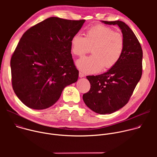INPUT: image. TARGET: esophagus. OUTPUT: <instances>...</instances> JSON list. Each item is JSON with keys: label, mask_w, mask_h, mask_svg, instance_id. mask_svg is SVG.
Segmentation results:
<instances>
[{"label": "esophagus", "mask_w": 157, "mask_h": 157, "mask_svg": "<svg viewBox=\"0 0 157 157\" xmlns=\"http://www.w3.org/2000/svg\"><path fill=\"white\" fill-rule=\"evenodd\" d=\"M79 78H84L85 76H84V75L83 74V73H82L81 72H79Z\"/></svg>", "instance_id": "34e87169"}]
</instances>
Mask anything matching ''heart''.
Segmentation results:
<instances>
[{"mask_svg":"<svg viewBox=\"0 0 157 157\" xmlns=\"http://www.w3.org/2000/svg\"><path fill=\"white\" fill-rule=\"evenodd\" d=\"M71 53L81 57L91 48L92 55L77 61V68L86 74H93L112 68L120 60L125 47L122 34L110 27L97 25L89 29L84 36L77 33L70 41Z\"/></svg>","mask_w":157,"mask_h":157,"instance_id":"1","label":"heart"}]
</instances>
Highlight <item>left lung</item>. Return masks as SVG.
<instances>
[{
	"label": "left lung",
	"mask_w": 157,
	"mask_h": 157,
	"mask_svg": "<svg viewBox=\"0 0 157 157\" xmlns=\"http://www.w3.org/2000/svg\"><path fill=\"white\" fill-rule=\"evenodd\" d=\"M106 25H117L124 38L123 54L118 63L107 72L98 76H87L90 90L82 96L86 105L100 114H112L128 101L142 74L143 52L140 44L124 22L103 21Z\"/></svg>",
	"instance_id": "1"
}]
</instances>
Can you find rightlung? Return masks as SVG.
I'll list each match as a JSON object with an SVG mask.
<instances>
[{
	"instance_id": "1",
	"label": "right lung",
	"mask_w": 157,
	"mask_h": 157,
	"mask_svg": "<svg viewBox=\"0 0 157 157\" xmlns=\"http://www.w3.org/2000/svg\"><path fill=\"white\" fill-rule=\"evenodd\" d=\"M85 22L50 17L27 30L12 56L13 89L29 108L47 109L78 81L70 41Z\"/></svg>"
}]
</instances>
